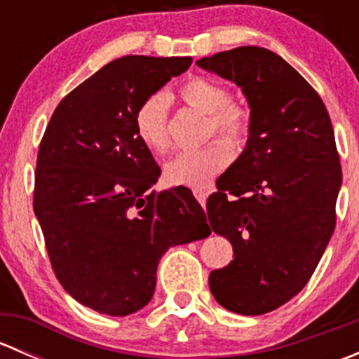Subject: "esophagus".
<instances>
[{"label":"esophagus","instance_id":"esophagus-1","mask_svg":"<svg viewBox=\"0 0 359 359\" xmlns=\"http://www.w3.org/2000/svg\"><path fill=\"white\" fill-rule=\"evenodd\" d=\"M193 194H194V198H196V200L200 201L201 206L206 205V198H208V191L201 189V187H196V189H193Z\"/></svg>","mask_w":359,"mask_h":359}]
</instances>
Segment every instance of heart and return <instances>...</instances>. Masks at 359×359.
<instances>
[{"instance_id": "heart-1", "label": "heart", "mask_w": 359, "mask_h": 359, "mask_svg": "<svg viewBox=\"0 0 359 359\" xmlns=\"http://www.w3.org/2000/svg\"><path fill=\"white\" fill-rule=\"evenodd\" d=\"M179 97L193 109L206 114V133H219L205 147L182 153L165 165V180L172 186L203 187L227 168L234 147L243 146L253 130V109L247 100L229 95L226 86L213 78L193 76L179 88ZM133 126L140 142L156 154L170 149L168 97L153 93L146 97L133 114Z\"/></svg>"}]
</instances>
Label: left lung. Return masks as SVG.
Masks as SVG:
<instances>
[{
	"instance_id": "obj_1",
	"label": "left lung",
	"mask_w": 359,
	"mask_h": 359,
	"mask_svg": "<svg viewBox=\"0 0 359 359\" xmlns=\"http://www.w3.org/2000/svg\"><path fill=\"white\" fill-rule=\"evenodd\" d=\"M196 64L241 86L253 109L247 147L217 179L206 215L234 253L210 273V290L227 311L259 316L306 287L335 231L334 126L316 90L271 50L238 46Z\"/></svg>"
}]
</instances>
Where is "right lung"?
Wrapping results in <instances>:
<instances>
[{
  "label": "right lung",
  "instance_id": "add662e5",
  "mask_svg": "<svg viewBox=\"0 0 359 359\" xmlns=\"http://www.w3.org/2000/svg\"><path fill=\"white\" fill-rule=\"evenodd\" d=\"M191 64L112 60L60 100L39 144L32 206L50 264L69 295L100 314L142 309L163 253L212 233L187 187L151 191L161 170L133 126L139 104Z\"/></svg>",
  "mask_w": 359,
  "mask_h": 359
}]
</instances>
